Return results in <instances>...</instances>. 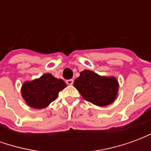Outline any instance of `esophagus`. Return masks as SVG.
<instances>
[{
	"mask_svg": "<svg viewBox=\"0 0 151 151\" xmlns=\"http://www.w3.org/2000/svg\"><path fill=\"white\" fill-rule=\"evenodd\" d=\"M73 79L66 80V84H67V85H73Z\"/></svg>",
	"mask_w": 151,
	"mask_h": 151,
	"instance_id": "obj_1",
	"label": "esophagus"
}]
</instances>
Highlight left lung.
Masks as SVG:
<instances>
[{
    "mask_svg": "<svg viewBox=\"0 0 151 151\" xmlns=\"http://www.w3.org/2000/svg\"><path fill=\"white\" fill-rule=\"evenodd\" d=\"M73 86L85 100L99 107L113 103L119 90L116 78L100 76L88 69L80 73Z\"/></svg>",
    "mask_w": 151,
    "mask_h": 151,
    "instance_id": "left-lung-1",
    "label": "left lung"
}]
</instances>
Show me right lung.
I'll return each mask as SVG.
<instances>
[{"mask_svg": "<svg viewBox=\"0 0 151 151\" xmlns=\"http://www.w3.org/2000/svg\"><path fill=\"white\" fill-rule=\"evenodd\" d=\"M67 85L62 79L56 78L50 73H45L22 86V96L28 106L41 109L47 107L56 99L59 92Z\"/></svg>", "mask_w": 151, "mask_h": 151, "instance_id": "right-lung-1", "label": "right lung"}]
</instances>
